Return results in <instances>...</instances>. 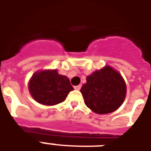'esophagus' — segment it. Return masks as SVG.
<instances>
[{"label": "esophagus", "instance_id": "34e87169", "mask_svg": "<svg viewBox=\"0 0 151 151\" xmlns=\"http://www.w3.org/2000/svg\"><path fill=\"white\" fill-rule=\"evenodd\" d=\"M81 88V85H77V86H74V88H75L76 90H80Z\"/></svg>", "mask_w": 151, "mask_h": 151}]
</instances>
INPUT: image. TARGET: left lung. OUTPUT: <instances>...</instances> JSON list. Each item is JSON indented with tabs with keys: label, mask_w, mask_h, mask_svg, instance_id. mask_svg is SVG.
<instances>
[{
	"label": "left lung",
	"mask_w": 151,
	"mask_h": 151,
	"mask_svg": "<svg viewBox=\"0 0 151 151\" xmlns=\"http://www.w3.org/2000/svg\"><path fill=\"white\" fill-rule=\"evenodd\" d=\"M81 92L88 107L104 114L114 112L122 105L126 95V85L118 72L106 66L88 76Z\"/></svg>",
	"instance_id": "1"
}]
</instances>
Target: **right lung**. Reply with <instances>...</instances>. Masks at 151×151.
I'll return each instance as SVG.
<instances>
[{"label":"right lung","mask_w":151,"mask_h":151,"mask_svg":"<svg viewBox=\"0 0 151 151\" xmlns=\"http://www.w3.org/2000/svg\"><path fill=\"white\" fill-rule=\"evenodd\" d=\"M32 97L43 105L52 106L62 103L73 90L66 76L59 75L56 70L37 72L29 82Z\"/></svg>","instance_id":"1"}]
</instances>
